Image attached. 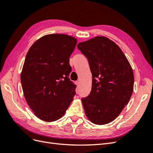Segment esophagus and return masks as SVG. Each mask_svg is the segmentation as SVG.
<instances>
[{"instance_id": "esophagus-1", "label": "esophagus", "mask_w": 153, "mask_h": 153, "mask_svg": "<svg viewBox=\"0 0 153 153\" xmlns=\"http://www.w3.org/2000/svg\"><path fill=\"white\" fill-rule=\"evenodd\" d=\"M75 84H76V85H77V87H79V86H80V82L76 81V82H75Z\"/></svg>"}]
</instances>
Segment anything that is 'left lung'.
<instances>
[{"label": "left lung", "mask_w": 153, "mask_h": 153, "mask_svg": "<svg viewBox=\"0 0 153 153\" xmlns=\"http://www.w3.org/2000/svg\"><path fill=\"white\" fill-rule=\"evenodd\" d=\"M77 47L89 61L92 75L90 94L82 99L86 116L95 124L110 123L131 98L132 68L119 46L106 37H94Z\"/></svg>", "instance_id": "left-lung-1"}]
</instances>
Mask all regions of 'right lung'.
Listing matches in <instances>:
<instances>
[{
    "instance_id": "1",
    "label": "right lung",
    "mask_w": 153,
    "mask_h": 153,
    "mask_svg": "<svg viewBox=\"0 0 153 153\" xmlns=\"http://www.w3.org/2000/svg\"><path fill=\"white\" fill-rule=\"evenodd\" d=\"M77 39L62 34L36 41L26 55L20 79L25 98L39 119H61L73 100L76 85L69 80V57Z\"/></svg>"
}]
</instances>
